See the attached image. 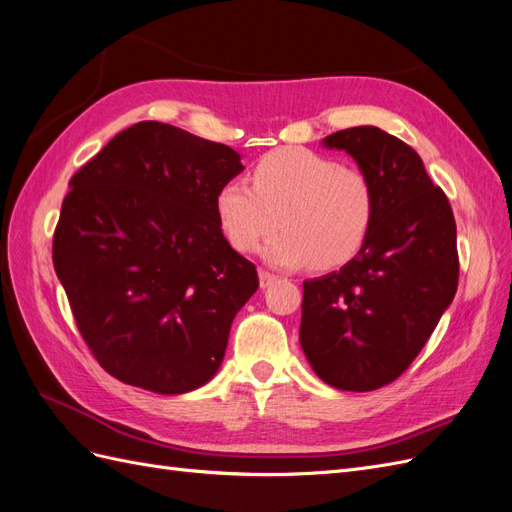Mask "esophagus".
Segmentation results:
<instances>
[{"label": "esophagus", "instance_id": "34e87169", "mask_svg": "<svg viewBox=\"0 0 512 512\" xmlns=\"http://www.w3.org/2000/svg\"><path fill=\"white\" fill-rule=\"evenodd\" d=\"M276 274H272V272H268V270H259V285H261V289H268L270 285H274L276 283Z\"/></svg>", "mask_w": 512, "mask_h": 512}]
</instances>
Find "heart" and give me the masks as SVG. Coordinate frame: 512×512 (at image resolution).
<instances>
[{
	"mask_svg": "<svg viewBox=\"0 0 512 512\" xmlns=\"http://www.w3.org/2000/svg\"><path fill=\"white\" fill-rule=\"evenodd\" d=\"M249 187L225 180L214 193V214L227 242L253 253L276 236L263 255L280 268L336 270L364 249L374 223V189L368 176L334 157L287 146L261 157Z\"/></svg>",
	"mask_w": 512,
	"mask_h": 512,
	"instance_id": "heart-1",
	"label": "heart"
}]
</instances>
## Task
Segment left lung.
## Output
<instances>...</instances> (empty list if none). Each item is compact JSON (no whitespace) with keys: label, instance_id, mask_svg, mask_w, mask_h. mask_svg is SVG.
<instances>
[{"label":"left lung","instance_id":"obj_1","mask_svg":"<svg viewBox=\"0 0 512 512\" xmlns=\"http://www.w3.org/2000/svg\"><path fill=\"white\" fill-rule=\"evenodd\" d=\"M323 146L346 151L374 189V223L340 272L304 280L300 344L321 381L342 391L393 383L419 355L455 298L457 227L421 157L361 125Z\"/></svg>","mask_w":512,"mask_h":512}]
</instances>
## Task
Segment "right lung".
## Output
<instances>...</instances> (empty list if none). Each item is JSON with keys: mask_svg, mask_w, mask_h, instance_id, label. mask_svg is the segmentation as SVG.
<instances>
[{"mask_svg": "<svg viewBox=\"0 0 512 512\" xmlns=\"http://www.w3.org/2000/svg\"><path fill=\"white\" fill-rule=\"evenodd\" d=\"M242 170L234 148L142 121L72 176L55 272L80 336L121 383L176 395L217 374L259 287L214 214V193Z\"/></svg>", "mask_w": 512, "mask_h": 512, "instance_id": "1", "label": "right lung"}]
</instances>
